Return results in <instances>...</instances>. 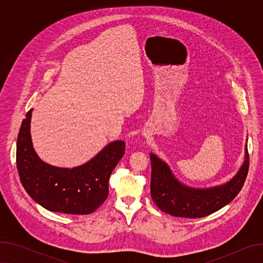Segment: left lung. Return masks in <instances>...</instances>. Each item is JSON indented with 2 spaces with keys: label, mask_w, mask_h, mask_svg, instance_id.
I'll return each mask as SVG.
<instances>
[{
  "label": "left lung",
  "mask_w": 263,
  "mask_h": 263,
  "mask_svg": "<svg viewBox=\"0 0 263 263\" xmlns=\"http://www.w3.org/2000/svg\"><path fill=\"white\" fill-rule=\"evenodd\" d=\"M245 160L237 173L219 185L192 187L182 183L168 164L154 153H149L152 165L151 197L163 212L178 217L207 216L232 202L241 191L249 171L248 139Z\"/></svg>",
  "instance_id": "8db88e82"
}]
</instances>
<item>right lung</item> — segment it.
<instances>
[{
  "mask_svg": "<svg viewBox=\"0 0 263 263\" xmlns=\"http://www.w3.org/2000/svg\"><path fill=\"white\" fill-rule=\"evenodd\" d=\"M30 109L22 123L16 142V166L28 195L49 211L89 214L108 197V181L125 154V141L109 142L87 162L59 167L42 160L31 138Z\"/></svg>",
  "mask_w": 263,
  "mask_h": 263,
  "instance_id": "obj_1",
  "label": "right lung"
}]
</instances>
